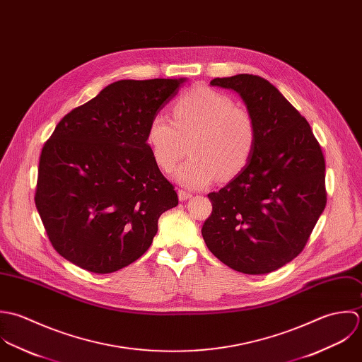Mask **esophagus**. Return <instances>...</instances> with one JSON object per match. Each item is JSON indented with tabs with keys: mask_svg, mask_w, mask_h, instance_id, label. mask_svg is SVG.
<instances>
[{
	"mask_svg": "<svg viewBox=\"0 0 362 362\" xmlns=\"http://www.w3.org/2000/svg\"><path fill=\"white\" fill-rule=\"evenodd\" d=\"M177 196H179V200L180 202H186V200H189V199H192V193L190 192H187V190H179L177 192Z\"/></svg>",
	"mask_w": 362,
	"mask_h": 362,
	"instance_id": "1",
	"label": "esophagus"
}]
</instances>
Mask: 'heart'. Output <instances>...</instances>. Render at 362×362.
<instances>
[{
	"mask_svg": "<svg viewBox=\"0 0 362 362\" xmlns=\"http://www.w3.org/2000/svg\"><path fill=\"white\" fill-rule=\"evenodd\" d=\"M173 117L155 115L146 141L156 165L169 172L187 151L192 153L175 179L189 187H206L236 176L249 162L256 144V124L250 113L236 107L225 93L196 86L173 107Z\"/></svg>",
	"mask_w": 362,
	"mask_h": 362,
	"instance_id": "1",
	"label": "heart"
}]
</instances>
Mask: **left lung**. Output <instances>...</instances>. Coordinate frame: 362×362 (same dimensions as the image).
Here are the masks:
<instances>
[{"label":"left lung","mask_w":362,"mask_h":362,"mask_svg":"<svg viewBox=\"0 0 362 362\" xmlns=\"http://www.w3.org/2000/svg\"><path fill=\"white\" fill-rule=\"evenodd\" d=\"M210 83L239 93L256 144L247 165L209 194L213 213L202 233L228 267L267 274L303 250L326 207L325 158L309 123L267 79L238 74Z\"/></svg>","instance_id":"obj_1"}]
</instances>
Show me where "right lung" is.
<instances>
[{
  "mask_svg": "<svg viewBox=\"0 0 362 362\" xmlns=\"http://www.w3.org/2000/svg\"><path fill=\"white\" fill-rule=\"evenodd\" d=\"M185 81L113 82L46 141L35 203L53 247L75 266L107 274L132 264L151 246L162 213L177 206L146 134Z\"/></svg>",
  "mask_w": 362,
  "mask_h": 362,
  "instance_id": "1",
  "label": "right lung"
}]
</instances>
